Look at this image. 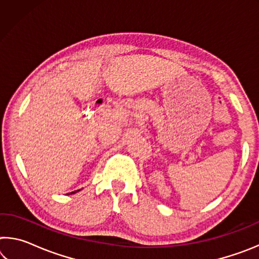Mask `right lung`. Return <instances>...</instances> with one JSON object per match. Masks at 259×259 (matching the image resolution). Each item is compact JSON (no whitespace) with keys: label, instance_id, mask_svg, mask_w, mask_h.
I'll use <instances>...</instances> for the list:
<instances>
[{"label":"right lung","instance_id":"obj_1","mask_svg":"<svg viewBox=\"0 0 259 259\" xmlns=\"http://www.w3.org/2000/svg\"><path fill=\"white\" fill-rule=\"evenodd\" d=\"M80 190H77V191H75V192H72V193H69V194H74V193H76V192H78Z\"/></svg>","mask_w":259,"mask_h":259}]
</instances>
